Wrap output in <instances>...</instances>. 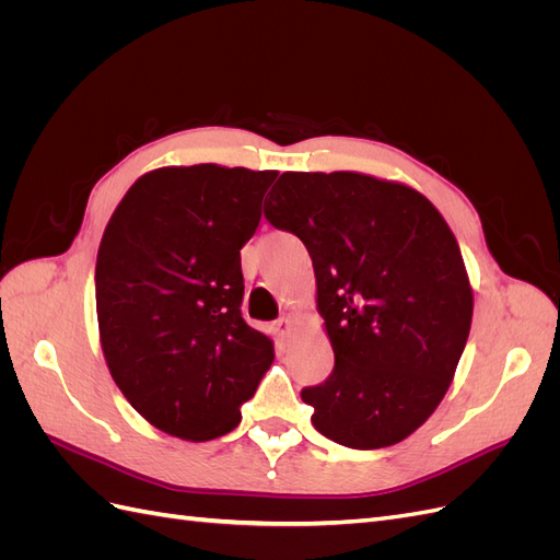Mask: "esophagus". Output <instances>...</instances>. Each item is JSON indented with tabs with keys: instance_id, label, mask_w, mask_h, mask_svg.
Instances as JSON below:
<instances>
[{
	"instance_id": "obj_1",
	"label": "esophagus",
	"mask_w": 560,
	"mask_h": 560,
	"mask_svg": "<svg viewBox=\"0 0 560 560\" xmlns=\"http://www.w3.org/2000/svg\"><path fill=\"white\" fill-rule=\"evenodd\" d=\"M276 336L280 338V341H284V338H290L292 336V331H294V322H292V317H280L278 322H276Z\"/></svg>"
}]
</instances>
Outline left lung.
<instances>
[{"label":"left lung","instance_id":"left-lung-1","mask_svg":"<svg viewBox=\"0 0 560 560\" xmlns=\"http://www.w3.org/2000/svg\"><path fill=\"white\" fill-rule=\"evenodd\" d=\"M264 214L313 259L336 360L301 389L315 430L360 451L399 444L444 399L471 327L446 219L411 186L362 173H282Z\"/></svg>","mask_w":560,"mask_h":560}]
</instances>
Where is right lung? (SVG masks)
I'll list each match as a JSON object with an SVG mask.
<instances>
[{
	"label": "right lung",
	"instance_id": "1",
	"mask_svg": "<svg viewBox=\"0 0 560 560\" xmlns=\"http://www.w3.org/2000/svg\"><path fill=\"white\" fill-rule=\"evenodd\" d=\"M276 171L159 167L118 202L95 264L100 343L114 383L161 432L210 442L238 428L273 364L241 315V249Z\"/></svg>",
	"mask_w": 560,
	"mask_h": 560
}]
</instances>
